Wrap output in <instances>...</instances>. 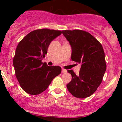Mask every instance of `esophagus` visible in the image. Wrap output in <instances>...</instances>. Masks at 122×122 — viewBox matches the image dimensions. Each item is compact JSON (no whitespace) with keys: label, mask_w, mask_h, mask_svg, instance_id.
Segmentation results:
<instances>
[{"label":"esophagus","mask_w":122,"mask_h":122,"mask_svg":"<svg viewBox=\"0 0 122 122\" xmlns=\"http://www.w3.org/2000/svg\"><path fill=\"white\" fill-rule=\"evenodd\" d=\"M67 70H65V69H64V68H62V73L65 74V73H67Z\"/></svg>","instance_id":"34e87169"}]
</instances>
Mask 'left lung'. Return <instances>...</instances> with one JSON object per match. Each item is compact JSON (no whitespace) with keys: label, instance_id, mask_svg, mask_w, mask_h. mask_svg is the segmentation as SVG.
I'll return each instance as SVG.
<instances>
[{"label":"left lung","instance_id":"8db88e82","mask_svg":"<svg viewBox=\"0 0 122 122\" xmlns=\"http://www.w3.org/2000/svg\"><path fill=\"white\" fill-rule=\"evenodd\" d=\"M62 34L72 48V60L81 64L77 76L73 70H68L72 76L67 85L68 90L77 98L88 97L100 85L106 70L103 48L97 39L84 30H66Z\"/></svg>","mask_w":122,"mask_h":122}]
</instances>
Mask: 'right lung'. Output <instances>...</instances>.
<instances>
[{
	"label": "right lung",
	"mask_w": 122,
	"mask_h": 122,
	"mask_svg": "<svg viewBox=\"0 0 122 122\" xmlns=\"http://www.w3.org/2000/svg\"><path fill=\"white\" fill-rule=\"evenodd\" d=\"M61 33V30L46 28L36 29L18 44L13 64L16 77L26 93L31 95L41 94L61 72L59 66H48L42 62L50 43Z\"/></svg>",
	"instance_id": "1"
}]
</instances>
